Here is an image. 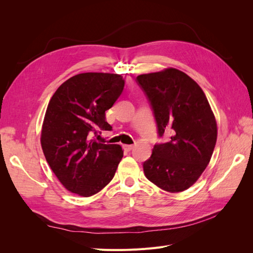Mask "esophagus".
I'll return each mask as SVG.
<instances>
[{
    "mask_svg": "<svg viewBox=\"0 0 253 253\" xmlns=\"http://www.w3.org/2000/svg\"><path fill=\"white\" fill-rule=\"evenodd\" d=\"M133 148H134V145H132V144H125V145H124V149H125L126 151H127V152L131 151Z\"/></svg>",
    "mask_w": 253,
    "mask_h": 253,
    "instance_id": "obj_1",
    "label": "esophagus"
}]
</instances>
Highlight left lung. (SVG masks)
<instances>
[{"mask_svg": "<svg viewBox=\"0 0 253 253\" xmlns=\"http://www.w3.org/2000/svg\"><path fill=\"white\" fill-rule=\"evenodd\" d=\"M136 82L150 102L158 136L168 137L143 163L145 177L168 192L185 191L200 178L215 147L210 104L201 86L176 68L139 75Z\"/></svg>", "mask_w": 253, "mask_h": 253, "instance_id": "8db88e82", "label": "left lung"}]
</instances>
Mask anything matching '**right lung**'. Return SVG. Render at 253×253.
<instances>
[{"instance_id":"right-lung-1","label":"right lung","mask_w":253,"mask_h":253,"mask_svg":"<svg viewBox=\"0 0 253 253\" xmlns=\"http://www.w3.org/2000/svg\"><path fill=\"white\" fill-rule=\"evenodd\" d=\"M125 87L117 74L84 73L61 84L48 103L41 145L60 182L73 193L88 197L113 179L124 156L119 144L93 139L99 129L111 131L105 111Z\"/></svg>"}]
</instances>
